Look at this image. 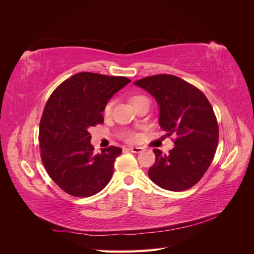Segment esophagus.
Listing matches in <instances>:
<instances>
[{"instance_id": "esophagus-1", "label": "esophagus", "mask_w": 254, "mask_h": 254, "mask_svg": "<svg viewBox=\"0 0 254 254\" xmlns=\"http://www.w3.org/2000/svg\"><path fill=\"white\" fill-rule=\"evenodd\" d=\"M128 149L134 153H139V152L143 151V147H139V146H130Z\"/></svg>"}]
</instances>
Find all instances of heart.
I'll return each instance as SVG.
<instances>
[{
    "instance_id": "obj_1",
    "label": "heart",
    "mask_w": 254,
    "mask_h": 254,
    "mask_svg": "<svg viewBox=\"0 0 254 254\" xmlns=\"http://www.w3.org/2000/svg\"><path fill=\"white\" fill-rule=\"evenodd\" d=\"M145 99H147V98H145L144 96H140V95H134V96H132L131 98H130V101H131V104L134 107L135 105H137L139 103L145 101ZM111 111H112V103L110 102V103L107 104L106 107H105L104 113H105L106 117H108V115H110ZM124 137H125L127 141H134L136 139V135L133 132H126L124 134Z\"/></svg>"
}]
</instances>
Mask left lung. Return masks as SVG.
<instances>
[{
    "label": "left lung",
    "mask_w": 254,
    "mask_h": 254,
    "mask_svg": "<svg viewBox=\"0 0 254 254\" xmlns=\"http://www.w3.org/2000/svg\"><path fill=\"white\" fill-rule=\"evenodd\" d=\"M159 106V125L174 134L175 147L168 155L153 149L156 162L150 180L167 190H186L202 178L218 145V124L202 92L174 75L160 74L134 81Z\"/></svg>",
    "instance_id": "1"
}]
</instances>
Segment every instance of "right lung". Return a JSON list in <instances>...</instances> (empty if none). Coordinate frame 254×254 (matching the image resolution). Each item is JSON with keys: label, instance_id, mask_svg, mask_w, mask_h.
<instances>
[{"label": "right lung", "instance_id": "right-lung-1", "mask_svg": "<svg viewBox=\"0 0 254 254\" xmlns=\"http://www.w3.org/2000/svg\"><path fill=\"white\" fill-rule=\"evenodd\" d=\"M129 82L121 76L81 72L50 96L39 126L41 160L52 180L65 193L90 197L109 183L122 149L110 146L95 153L89 130L103 124L106 105Z\"/></svg>", "mask_w": 254, "mask_h": 254}]
</instances>
